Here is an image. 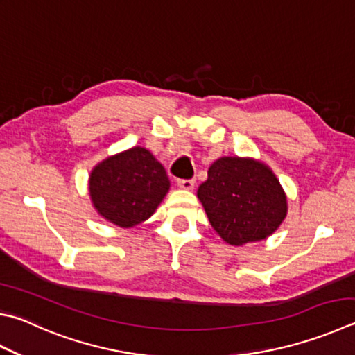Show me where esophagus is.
Returning <instances> with one entry per match:
<instances>
[{
	"mask_svg": "<svg viewBox=\"0 0 355 355\" xmlns=\"http://www.w3.org/2000/svg\"><path fill=\"white\" fill-rule=\"evenodd\" d=\"M177 184H178V188L180 189H184V191H191L192 188H194V184H196V182L194 180H178L177 182Z\"/></svg>",
	"mask_w": 355,
	"mask_h": 355,
	"instance_id": "esophagus-1",
	"label": "esophagus"
}]
</instances>
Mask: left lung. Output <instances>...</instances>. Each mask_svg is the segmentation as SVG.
Masks as SVG:
<instances>
[{"mask_svg":"<svg viewBox=\"0 0 355 355\" xmlns=\"http://www.w3.org/2000/svg\"><path fill=\"white\" fill-rule=\"evenodd\" d=\"M197 197L222 239L242 247L272 236L287 216V196L261 159L222 157L209 166Z\"/></svg>","mask_w":355,"mask_h":355,"instance_id":"obj_1","label":"left lung"}]
</instances>
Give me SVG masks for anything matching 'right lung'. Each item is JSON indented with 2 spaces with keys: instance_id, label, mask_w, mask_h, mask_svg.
I'll use <instances>...</instances> for the list:
<instances>
[{
  "instance_id": "right-lung-1",
  "label": "right lung",
  "mask_w": 355,
  "mask_h": 355,
  "mask_svg": "<svg viewBox=\"0 0 355 355\" xmlns=\"http://www.w3.org/2000/svg\"><path fill=\"white\" fill-rule=\"evenodd\" d=\"M169 189L163 164L141 146L99 161L88 178L93 208L119 228H133L147 220Z\"/></svg>"
}]
</instances>
